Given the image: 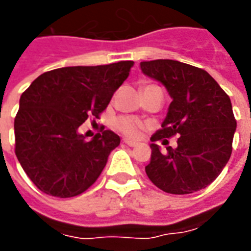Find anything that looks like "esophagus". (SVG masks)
Returning a JSON list of instances; mask_svg holds the SVG:
<instances>
[{"mask_svg":"<svg viewBox=\"0 0 251 251\" xmlns=\"http://www.w3.org/2000/svg\"><path fill=\"white\" fill-rule=\"evenodd\" d=\"M124 143H125V145L129 146V147H135V146H137V143H135V142L127 141V139H125V141H124Z\"/></svg>","mask_w":251,"mask_h":251,"instance_id":"esophagus-1","label":"esophagus"}]
</instances>
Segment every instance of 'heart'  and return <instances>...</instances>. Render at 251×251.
<instances>
[{"mask_svg": "<svg viewBox=\"0 0 251 251\" xmlns=\"http://www.w3.org/2000/svg\"><path fill=\"white\" fill-rule=\"evenodd\" d=\"M113 127L125 137L137 138L142 130L145 129V124L133 116L122 114L114 118Z\"/></svg>", "mask_w": 251, "mask_h": 251, "instance_id": "b5f03b06", "label": "heart"}]
</instances>
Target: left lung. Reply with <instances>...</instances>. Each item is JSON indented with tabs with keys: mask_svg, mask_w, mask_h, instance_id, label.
I'll return each mask as SVG.
<instances>
[{
	"mask_svg": "<svg viewBox=\"0 0 251 251\" xmlns=\"http://www.w3.org/2000/svg\"><path fill=\"white\" fill-rule=\"evenodd\" d=\"M142 72L167 87L173 99L161 129L151 137V161L146 173L151 182L169 194H191L218 178L232 153L236 118L226 91L201 68L173 60L141 62ZM176 149L161 153L155 141Z\"/></svg>",
	"mask_w": 251,
	"mask_h": 251,
	"instance_id": "obj_1",
	"label": "left lung"
}]
</instances>
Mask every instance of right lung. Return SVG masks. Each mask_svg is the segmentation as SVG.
Returning a JSON list of instances; mask_svg holds the SVG:
<instances>
[{
  "instance_id": "obj_1",
  "label": "right lung",
  "mask_w": 251,
  "mask_h": 251,
  "mask_svg": "<svg viewBox=\"0 0 251 251\" xmlns=\"http://www.w3.org/2000/svg\"><path fill=\"white\" fill-rule=\"evenodd\" d=\"M133 61L54 69L37 76L22 94L15 120V155L33 185L57 198L92 186L120 137L100 131L87 142L78 134L88 117L100 118Z\"/></svg>"
}]
</instances>
